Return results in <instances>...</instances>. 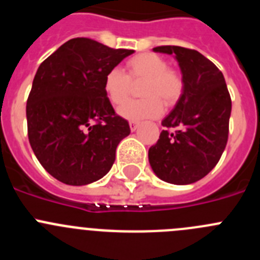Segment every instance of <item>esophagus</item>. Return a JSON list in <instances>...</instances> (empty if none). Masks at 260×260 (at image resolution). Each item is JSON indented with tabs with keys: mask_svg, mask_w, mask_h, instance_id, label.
Instances as JSON below:
<instances>
[{
	"mask_svg": "<svg viewBox=\"0 0 260 260\" xmlns=\"http://www.w3.org/2000/svg\"><path fill=\"white\" fill-rule=\"evenodd\" d=\"M138 127H139V122H137V121H132V122H130V130H132V132H135Z\"/></svg>",
	"mask_w": 260,
	"mask_h": 260,
	"instance_id": "obj_1",
	"label": "esophagus"
}]
</instances>
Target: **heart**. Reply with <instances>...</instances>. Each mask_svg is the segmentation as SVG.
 <instances>
[{"instance_id": "1", "label": "heart", "mask_w": 260, "mask_h": 260, "mask_svg": "<svg viewBox=\"0 0 260 260\" xmlns=\"http://www.w3.org/2000/svg\"><path fill=\"white\" fill-rule=\"evenodd\" d=\"M127 73L113 68L104 76L103 87L112 104L120 106L130 94V80L144 81L140 86V101H132L118 108V114L126 120L139 121L158 117L164 107L178 102L183 92V81L175 71L169 70L165 59L144 52L133 56L126 63Z\"/></svg>"}]
</instances>
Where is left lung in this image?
Masks as SVG:
<instances>
[{"mask_svg":"<svg viewBox=\"0 0 260 260\" xmlns=\"http://www.w3.org/2000/svg\"><path fill=\"white\" fill-rule=\"evenodd\" d=\"M154 52L173 55L178 61L183 92L162 120L159 139L148 151L149 165L166 183L192 184L206 177L218 164L228 139L231 96L218 67L196 50L158 46Z\"/></svg>","mask_w":260,"mask_h":260,"instance_id":"left-lung-1","label":"left lung"}]
</instances>
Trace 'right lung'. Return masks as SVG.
I'll list each match as a JSON object with an SVG mask.
<instances>
[{
  "label": "right lung",
  "instance_id": "add662e5",
  "mask_svg": "<svg viewBox=\"0 0 260 260\" xmlns=\"http://www.w3.org/2000/svg\"><path fill=\"white\" fill-rule=\"evenodd\" d=\"M133 52L72 38L38 67L27 101L28 138L40 164L59 182L86 185L111 170L130 126L114 113L104 76Z\"/></svg>",
  "mask_w": 260,
  "mask_h": 260
}]
</instances>
